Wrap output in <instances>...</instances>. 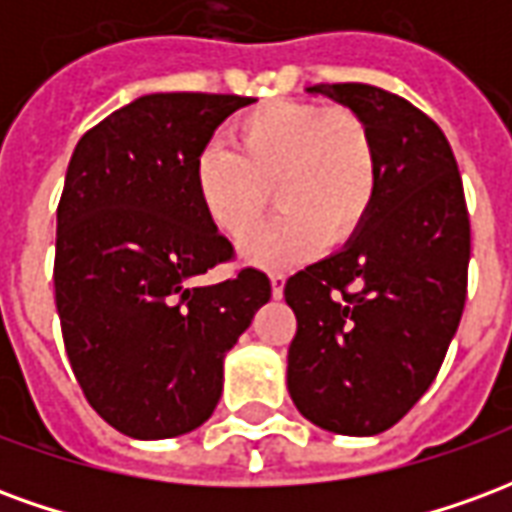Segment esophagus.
<instances>
[{"label": "esophagus", "mask_w": 512, "mask_h": 512, "mask_svg": "<svg viewBox=\"0 0 512 512\" xmlns=\"http://www.w3.org/2000/svg\"><path fill=\"white\" fill-rule=\"evenodd\" d=\"M285 274L282 271H271V293H274V299L282 296V290H285Z\"/></svg>", "instance_id": "esophagus-1"}]
</instances>
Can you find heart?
<instances>
[{"label": "heart", "instance_id": "obj_1", "mask_svg": "<svg viewBox=\"0 0 512 512\" xmlns=\"http://www.w3.org/2000/svg\"><path fill=\"white\" fill-rule=\"evenodd\" d=\"M230 145L202 147L191 180L202 213L230 241L263 224L274 189L285 211L244 246L257 266L296 263L329 238L348 244L373 213L381 150L365 117L351 109L268 101L235 117Z\"/></svg>", "mask_w": 512, "mask_h": 512}]
</instances>
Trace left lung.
Returning <instances> with one entry per match:
<instances>
[{
    "label": "left lung",
    "instance_id": "8db88e82",
    "mask_svg": "<svg viewBox=\"0 0 512 512\" xmlns=\"http://www.w3.org/2000/svg\"><path fill=\"white\" fill-rule=\"evenodd\" d=\"M362 115L381 150L365 227L285 282L296 312L288 389L312 425L343 436L392 428L428 392L458 332L472 255L463 180L441 128L373 84H315Z\"/></svg>",
    "mask_w": 512,
    "mask_h": 512
}]
</instances>
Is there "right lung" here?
<instances>
[{"instance_id":"obj_1","label":"right lung","mask_w":512,"mask_h":512,"mask_svg":"<svg viewBox=\"0 0 512 512\" xmlns=\"http://www.w3.org/2000/svg\"><path fill=\"white\" fill-rule=\"evenodd\" d=\"M244 95L153 93L90 128L57 205L54 299L87 403L131 439L200 428L222 397L224 354L271 299L202 213L191 167Z\"/></svg>"}]
</instances>
